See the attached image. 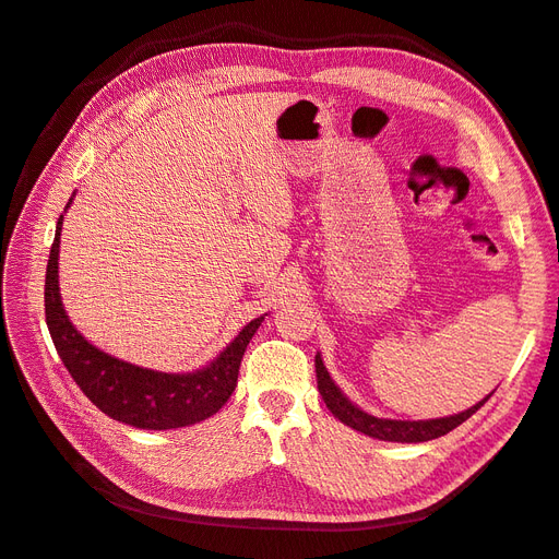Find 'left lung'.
<instances>
[{
	"mask_svg": "<svg viewBox=\"0 0 559 559\" xmlns=\"http://www.w3.org/2000/svg\"><path fill=\"white\" fill-rule=\"evenodd\" d=\"M317 382H319V392L323 396V402L328 406V411L333 416L349 425L356 432H364L373 439H382V441H402V443H418V441H429L449 435L451 429H455L457 425H463L472 413H477L489 396H484L479 404H475L472 408L455 413V416L449 418H435V420H388V418H376L370 413L361 411L359 406H354L349 399L340 392L337 384L333 382L331 373H328L321 354H317Z\"/></svg>",
	"mask_w": 559,
	"mask_h": 559,
	"instance_id": "1",
	"label": "left lung"
}]
</instances>
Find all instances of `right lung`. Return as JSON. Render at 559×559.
<instances>
[{
	"instance_id": "obj_1",
	"label": "right lung",
	"mask_w": 559,
	"mask_h": 559,
	"mask_svg": "<svg viewBox=\"0 0 559 559\" xmlns=\"http://www.w3.org/2000/svg\"><path fill=\"white\" fill-rule=\"evenodd\" d=\"M73 203V198H70ZM63 214L56 224L45 281L47 325L68 373L108 418L139 429H175L214 416L234 394L240 359L264 317L250 321L217 359L195 373H160L116 359L84 340L66 317L59 293Z\"/></svg>"
}]
</instances>
